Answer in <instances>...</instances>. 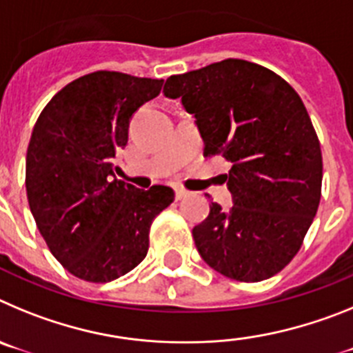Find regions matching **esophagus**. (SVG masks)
Segmentation results:
<instances>
[{"mask_svg": "<svg viewBox=\"0 0 353 353\" xmlns=\"http://www.w3.org/2000/svg\"><path fill=\"white\" fill-rule=\"evenodd\" d=\"M174 196H176V199H183L189 196V191H185L182 187H176V189H174Z\"/></svg>", "mask_w": 353, "mask_h": 353, "instance_id": "34e87169", "label": "esophagus"}]
</instances>
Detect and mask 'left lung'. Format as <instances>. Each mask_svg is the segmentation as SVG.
Masks as SVG:
<instances>
[{
    "label": "left lung",
    "instance_id": "1",
    "mask_svg": "<svg viewBox=\"0 0 353 353\" xmlns=\"http://www.w3.org/2000/svg\"><path fill=\"white\" fill-rule=\"evenodd\" d=\"M164 95L196 118L205 155L232 164L223 176L233 207L212 203L192 230L201 258L235 281L281 272L322 196V150L299 93L269 68L228 58L168 77Z\"/></svg>",
    "mask_w": 353,
    "mask_h": 353
}]
</instances>
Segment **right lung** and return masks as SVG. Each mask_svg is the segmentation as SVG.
<instances>
[{"instance_id":"right-lung-1","label":"right lung","mask_w":353,"mask_h":353,"mask_svg":"<svg viewBox=\"0 0 353 353\" xmlns=\"http://www.w3.org/2000/svg\"><path fill=\"white\" fill-rule=\"evenodd\" d=\"M162 79L97 70L68 83L42 109L26 154L31 214L52 256L83 281L108 283L145 260L152 221L174 199L114 179L129 121Z\"/></svg>"}]
</instances>
